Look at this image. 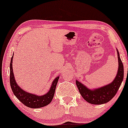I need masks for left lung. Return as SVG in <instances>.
I'll return each instance as SVG.
<instances>
[{
  "label": "left lung",
  "mask_w": 128,
  "mask_h": 128,
  "mask_svg": "<svg viewBox=\"0 0 128 128\" xmlns=\"http://www.w3.org/2000/svg\"><path fill=\"white\" fill-rule=\"evenodd\" d=\"M117 56L118 60V68L116 78L110 84L99 88L90 90L85 85L76 80V84L82 97L88 103L94 104H104L110 102L116 96L121 85L124 76L123 64L120 59L118 50Z\"/></svg>",
  "instance_id": "1"
}]
</instances>
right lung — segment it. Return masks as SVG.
<instances>
[{
  "instance_id": "right-lung-1",
  "label": "right lung",
  "mask_w": 128,
  "mask_h": 128,
  "mask_svg": "<svg viewBox=\"0 0 128 128\" xmlns=\"http://www.w3.org/2000/svg\"><path fill=\"white\" fill-rule=\"evenodd\" d=\"M12 58L13 56L11 57L10 62V85L13 94L18 98L20 102L26 106L31 108H39L48 105L52 101L54 97L55 90L56 88L57 83L58 82L59 77H57L53 80L51 86L46 94L43 96H37L31 93L27 92L23 90L17 84L14 78L13 70H12Z\"/></svg>"
}]
</instances>
